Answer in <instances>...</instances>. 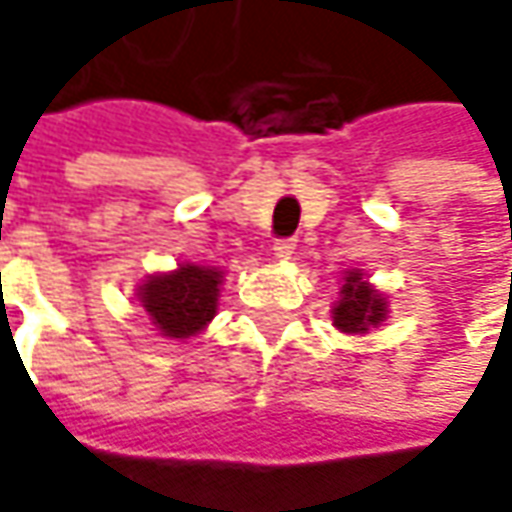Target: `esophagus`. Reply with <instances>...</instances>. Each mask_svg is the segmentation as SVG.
Segmentation results:
<instances>
[{
  "mask_svg": "<svg viewBox=\"0 0 512 512\" xmlns=\"http://www.w3.org/2000/svg\"><path fill=\"white\" fill-rule=\"evenodd\" d=\"M293 250H296V239H279V242H273V256L279 262H287L293 256Z\"/></svg>",
  "mask_w": 512,
  "mask_h": 512,
  "instance_id": "esophagus-1",
  "label": "esophagus"
}]
</instances>
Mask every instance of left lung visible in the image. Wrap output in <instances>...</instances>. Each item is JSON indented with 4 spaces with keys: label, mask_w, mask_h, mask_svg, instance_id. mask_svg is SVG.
<instances>
[{
    "label": "left lung",
    "mask_w": 512,
    "mask_h": 512,
    "mask_svg": "<svg viewBox=\"0 0 512 512\" xmlns=\"http://www.w3.org/2000/svg\"><path fill=\"white\" fill-rule=\"evenodd\" d=\"M339 302L333 307V325L342 333H367L370 327L382 325L387 316V302L384 296L364 282L362 270H347L344 285L339 290Z\"/></svg>",
    "instance_id": "8db88e82"
}]
</instances>
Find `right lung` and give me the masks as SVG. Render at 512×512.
I'll return each instance as SVG.
<instances>
[{
	"mask_svg": "<svg viewBox=\"0 0 512 512\" xmlns=\"http://www.w3.org/2000/svg\"><path fill=\"white\" fill-rule=\"evenodd\" d=\"M222 270L179 265L170 273L148 276L139 285V302L156 330L168 339H190L216 316Z\"/></svg>",
	"mask_w": 512,
	"mask_h": 512,
	"instance_id": "1",
	"label": "right lung"
}]
</instances>
